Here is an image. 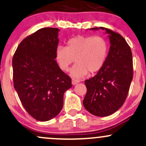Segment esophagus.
Listing matches in <instances>:
<instances>
[{
	"label": "esophagus",
	"instance_id": "1",
	"mask_svg": "<svg viewBox=\"0 0 146 146\" xmlns=\"http://www.w3.org/2000/svg\"><path fill=\"white\" fill-rule=\"evenodd\" d=\"M80 82V80H77V79H72V84H73V85H75L77 84Z\"/></svg>",
	"mask_w": 146,
	"mask_h": 146
}]
</instances>
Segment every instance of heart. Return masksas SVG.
<instances>
[{"label": "heart", "mask_w": 146, "mask_h": 146, "mask_svg": "<svg viewBox=\"0 0 146 146\" xmlns=\"http://www.w3.org/2000/svg\"><path fill=\"white\" fill-rule=\"evenodd\" d=\"M108 51V42L101 36H73L66 46H58L56 50V60L64 71H67L75 62L77 64L71 71L74 77L81 78L88 72L95 73L104 64Z\"/></svg>", "instance_id": "obj_1"}]
</instances>
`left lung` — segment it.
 <instances>
[{"instance_id":"8db88e82","label":"left lung","mask_w":146,"mask_h":146,"mask_svg":"<svg viewBox=\"0 0 146 146\" xmlns=\"http://www.w3.org/2000/svg\"><path fill=\"white\" fill-rule=\"evenodd\" d=\"M109 34L110 50L103 67L96 75L85 80L86 94L84 108L92 115L105 117L119 109L124 103L133 78L132 51L127 42L119 33L105 27Z\"/></svg>"}]
</instances>
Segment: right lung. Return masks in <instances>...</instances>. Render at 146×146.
<instances>
[{"mask_svg": "<svg viewBox=\"0 0 146 146\" xmlns=\"http://www.w3.org/2000/svg\"><path fill=\"white\" fill-rule=\"evenodd\" d=\"M58 28H42L23 40L12 59L14 88L25 109L40 121L55 117L63 107L71 79L56 59Z\"/></svg>", "mask_w": 146, "mask_h": 146, "instance_id": "right-lung-1", "label": "right lung"}]
</instances>
